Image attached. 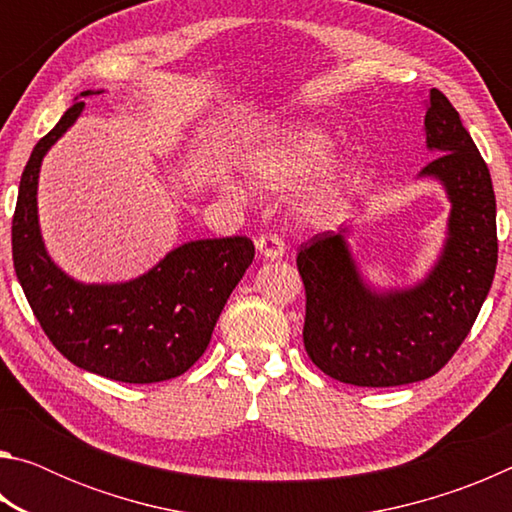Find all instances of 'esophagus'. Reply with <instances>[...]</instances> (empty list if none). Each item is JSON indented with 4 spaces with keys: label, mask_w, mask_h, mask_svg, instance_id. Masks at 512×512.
I'll return each mask as SVG.
<instances>
[{
    "label": "esophagus",
    "mask_w": 512,
    "mask_h": 512,
    "mask_svg": "<svg viewBox=\"0 0 512 512\" xmlns=\"http://www.w3.org/2000/svg\"><path fill=\"white\" fill-rule=\"evenodd\" d=\"M255 248L259 257L264 259H280L284 255V250H287L284 248V241L275 235H262L255 241Z\"/></svg>",
    "instance_id": "esophagus-1"
}]
</instances>
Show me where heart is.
Here are the masks:
<instances>
[{
	"mask_svg": "<svg viewBox=\"0 0 512 512\" xmlns=\"http://www.w3.org/2000/svg\"><path fill=\"white\" fill-rule=\"evenodd\" d=\"M334 140L323 128L309 124H282L268 128L241 153V171L257 189L287 192L314 179L302 196L300 210L309 219H323L339 205L348 167L332 159ZM235 192V189H232Z\"/></svg>",
	"mask_w": 512,
	"mask_h": 512,
	"instance_id": "b5f03b06",
	"label": "heart"
}]
</instances>
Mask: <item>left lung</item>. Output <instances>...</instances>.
I'll return each mask as SVG.
<instances>
[{
  "instance_id": "obj_1",
  "label": "left lung",
  "mask_w": 512,
  "mask_h": 512,
  "mask_svg": "<svg viewBox=\"0 0 512 512\" xmlns=\"http://www.w3.org/2000/svg\"><path fill=\"white\" fill-rule=\"evenodd\" d=\"M424 144L436 155L418 178L443 187V248L420 280L377 287L352 253V225L320 232L298 253L305 282V350L332 379L402 386L429 379L470 334L497 268V203L488 164L443 92L424 101Z\"/></svg>"
}]
</instances>
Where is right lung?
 <instances>
[{
  "label": "right lung",
  "instance_id": "right-lung-1",
  "mask_svg": "<svg viewBox=\"0 0 512 512\" xmlns=\"http://www.w3.org/2000/svg\"><path fill=\"white\" fill-rule=\"evenodd\" d=\"M81 92L36 144L22 171L13 216V266L49 341L67 361L94 375L153 384L183 375L201 359L221 309L253 264L248 237L196 239L169 250L126 282H81L49 257L38 216L40 167L83 115Z\"/></svg>",
  "mask_w": 512,
  "mask_h": 512
}]
</instances>
